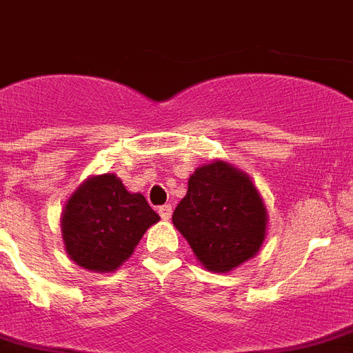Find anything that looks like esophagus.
I'll list each match as a JSON object with an SVG mask.
<instances>
[{
    "mask_svg": "<svg viewBox=\"0 0 353 353\" xmlns=\"http://www.w3.org/2000/svg\"><path fill=\"white\" fill-rule=\"evenodd\" d=\"M159 214L163 220H170L172 219V205H163L159 207Z\"/></svg>",
    "mask_w": 353,
    "mask_h": 353,
    "instance_id": "esophagus-1",
    "label": "esophagus"
}]
</instances>
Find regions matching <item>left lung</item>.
I'll return each mask as SVG.
<instances>
[{
  "label": "left lung",
  "instance_id": "8db88e82",
  "mask_svg": "<svg viewBox=\"0 0 353 353\" xmlns=\"http://www.w3.org/2000/svg\"><path fill=\"white\" fill-rule=\"evenodd\" d=\"M172 222L211 272H231L252 259L266 236L268 212L246 172L212 161L188 177Z\"/></svg>",
  "mask_w": 353,
  "mask_h": 353
}]
</instances>
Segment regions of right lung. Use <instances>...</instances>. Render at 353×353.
<instances>
[{"label":"right lung","mask_w":353,"mask_h":353,"mask_svg":"<svg viewBox=\"0 0 353 353\" xmlns=\"http://www.w3.org/2000/svg\"><path fill=\"white\" fill-rule=\"evenodd\" d=\"M159 214L141 192H129L117 174L90 176L75 188L61 214L64 250L75 265L114 272L133 255Z\"/></svg>","instance_id":"obj_1"}]
</instances>
